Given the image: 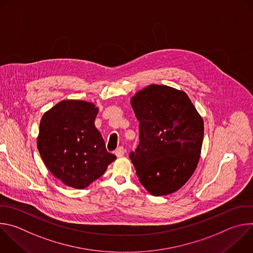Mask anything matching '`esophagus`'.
Instances as JSON below:
<instances>
[{
	"label": "esophagus",
	"mask_w": 253,
	"mask_h": 253,
	"mask_svg": "<svg viewBox=\"0 0 253 253\" xmlns=\"http://www.w3.org/2000/svg\"><path fill=\"white\" fill-rule=\"evenodd\" d=\"M124 154H125V149H124L123 147H119V148H117L116 151H115V155H116L117 157H122Z\"/></svg>",
	"instance_id": "34e87169"
}]
</instances>
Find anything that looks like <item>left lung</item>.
Segmentation results:
<instances>
[{
  "label": "left lung",
  "instance_id": "8db88e82",
  "mask_svg": "<svg viewBox=\"0 0 253 253\" xmlns=\"http://www.w3.org/2000/svg\"><path fill=\"white\" fill-rule=\"evenodd\" d=\"M139 121V144L129 157L140 183L152 195L181 188L199 161L203 120L187 94L150 85L131 99Z\"/></svg>",
  "mask_w": 253,
  "mask_h": 253
}]
</instances>
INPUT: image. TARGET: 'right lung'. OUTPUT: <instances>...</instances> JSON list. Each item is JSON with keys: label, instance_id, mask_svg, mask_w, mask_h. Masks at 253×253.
Instances as JSON below:
<instances>
[{"label": "right lung", "instance_id": "1", "mask_svg": "<svg viewBox=\"0 0 253 253\" xmlns=\"http://www.w3.org/2000/svg\"><path fill=\"white\" fill-rule=\"evenodd\" d=\"M98 108L79 100H64L40 122L38 150L50 172L67 186L83 189L104 174L116 156L106 150L95 127Z\"/></svg>", "mask_w": 253, "mask_h": 253}]
</instances>
